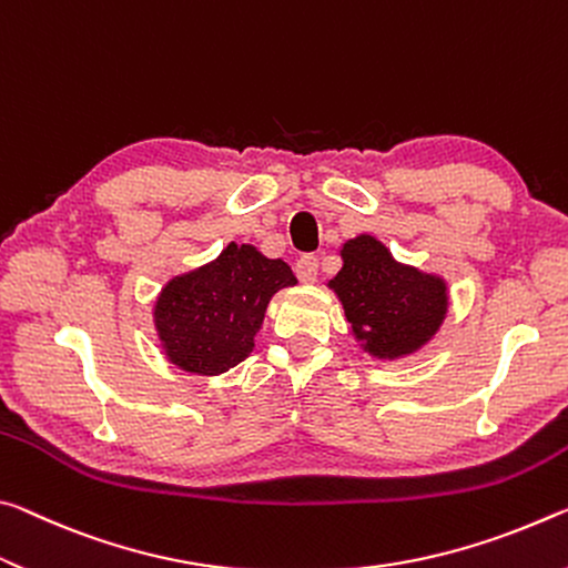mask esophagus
<instances>
[{
  "mask_svg": "<svg viewBox=\"0 0 568 568\" xmlns=\"http://www.w3.org/2000/svg\"><path fill=\"white\" fill-rule=\"evenodd\" d=\"M294 272H296V276H300V282L314 284V282H317V274H320V258L312 256V254L302 256L300 262H296Z\"/></svg>",
  "mask_w": 568,
  "mask_h": 568,
  "instance_id": "esophagus-1",
  "label": "esophagus"
}]
</instances>
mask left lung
<instances>
[{
	"label": "left lung",
	"instance_id": "left-lung-1",
	"mask_svg": "<svg viewBox=\"0 0 568 568\" xmlns=\"http://www.w3.org/2000/svg\"><path fill=\"white\" fill-rule=\"evenodd\" d=\"M342 268L327 286L337 294L352 337L375 359L420 352L448 317L450 294L440 274L397 262L383 241L359 234L339 248Z\"/></svg>",
	"mask_w": 568,
	"mask_h": 568
}]
</instances>
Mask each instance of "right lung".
<instances>
[{
	"label": "right lung",
	"mask_w": 568,
	"mask_h": 568,
	"mask_svg": "<svg viewBox=\"0 0 568 568\" xmlns=\"http://www.w3.org/2000/svg\"><path fill=\"white\" fill-rule=\"evenodd\" d=\"M282 258H266L251 244H231L193 272L165 282L153 324L165 359L191 375H223L254 349L272 296L294 286Z\"/></svg>",
	"instance_id": "1"
}]
</instances>
